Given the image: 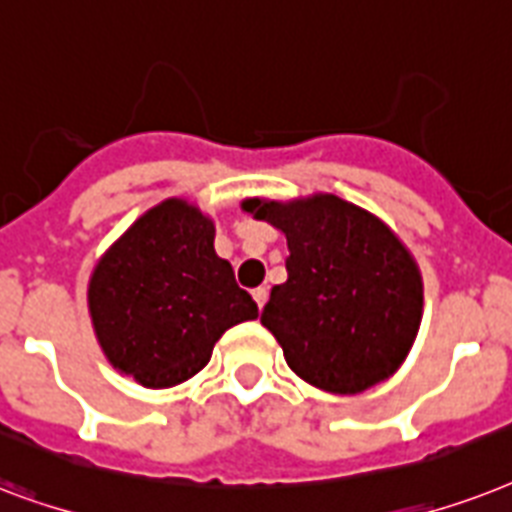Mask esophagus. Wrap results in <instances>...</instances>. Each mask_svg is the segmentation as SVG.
Segmentation results:
<instances>
[{"label":"esophagus","mask_w":512,"mask_h":512,"mask_svg":"<svg viewBox=\"0 0 512 512\" xmlns=\"http://www.w3.org/2000/svg\"><path fill=\"white\" fill-rule=\"evenodd\" d=\"M267 288H256L253 290V301H256V306H259V309H264V304H267Z\"/></svg>","instance_id":"1"}]
</instances>
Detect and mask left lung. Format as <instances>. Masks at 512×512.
Returning <instances> with one entry per match:
<instances>
[{
  "label": "left lung",
  "instance_id": "1",
  "mask_svg": "<svg viewBox=\"0 0 512 512\" xmlns=\"http://www.w3.org/2000/svg\"><path fill=\"white\" fill-rule=\"evenodd\" d=\"M243 211L288 240V280L272 288L261 325L290 370L341 396L391 378L423 320L420 267L396 232L330 192L248 198Z\"/></svg>",
  "mask_w": 512,
  "mask_h": 512
}]
</instances>
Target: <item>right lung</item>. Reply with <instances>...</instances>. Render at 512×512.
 I'll return each instance as SVG.
<instances>
[{
    "label": "right lung",
    "mask_w": 512,
    "mask_h": 512,
    "mask_svg": "<svg viewBox=\"0 0 512 512\" xmlns=\"http://www.w3.org/2000/svg\"><path fill=\"white\" fill-rule=\"evenodd\" d=\"M214 219L169 198L102 253L87 301L102 354L145 388L198 375L224 330L259 317L227 259L214 251Z\"/></svg>",
    "instance_id": "1"
}]
</instances>
